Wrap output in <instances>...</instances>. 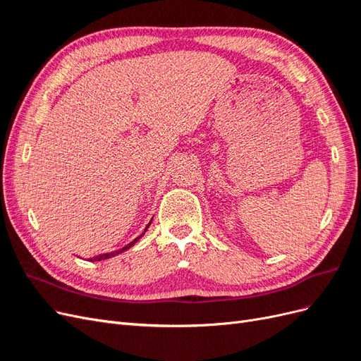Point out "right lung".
<instances>
[{
  "instance_id": "right-lung-1",
  "label": "right lung",
  "mask_w": 361,
  "mask_h": 361,
  "mask_svg": "<svg viewBox=\"0 0 361 361\" xmlns=\"http://www.w3.org/2000/svg\"><path fill=\"white\" fill-rule=\"evenodd\" d=\"M150 223H152V221H150ZM150 223L147 224V227L150 226ZM147 227L145 228V232L147 231ZM143 235H145V233H141L138 238H135V239H134L133 243H129V244H128V245H125L123 248H120V250H117V251H113V253H104V255H99V256H94V257H93V259H90V260H92V262H97V260H104V259H108V257H113V256H116V255H120V253H122V251H125V250H128V248L133 247V245H134V244L138 241V239H140L141 236H143Z\"/></svg>"
}]
</instances>
